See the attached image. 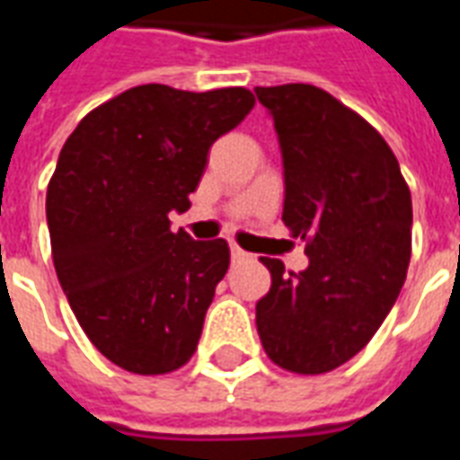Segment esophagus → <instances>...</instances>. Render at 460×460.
<instances>
[{"mask_svg":"<svg viewBox=\"0 0 460 460\" xmlns=\"http://www.w3.org/2000/svg\"><path fill=\"white\" fill-rule=\"evenodd\" d=\"M231 256H234V261H241V259H246L249 253H246L243 249H239L236 243H231Z\"/></svg>","mask_w":460,"mask_h":460,"instance_id":"34e87169","label":"esophagus"}]
</instances>
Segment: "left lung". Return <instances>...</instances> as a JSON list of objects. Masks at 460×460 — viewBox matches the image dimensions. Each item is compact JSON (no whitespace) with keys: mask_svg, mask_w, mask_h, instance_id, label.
<instances>
[{"mask_svg":"<svg viewBox=\"0 0 460 460\" xmlns=\"http://www.w3.org/2000/svg\"><path fill=\"white\" fill-rule=\"evenodd\" d=\"M283 152V224L305 241L308 269L261 259L256 303L266 355L296 375H325L372 340L411 259V191L394 152L359 113L308 84L256 88Z\"/></svg>","mask_w":460,"mask_h":460,"instance_id":"8db88e82","label":"left lung"}]
</instances>
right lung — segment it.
<instances>
[{"instance_id":"obj_1","label":"right lung","mask_w":460,"mask_h":460,"mask_svg":"<svg viewBox=\"0 0 460 460\" xmlns=\"http://www.w3.org/2000/svg\"><path fill=\"white\" fill-rule=\"evenodd\" d=\"M253 103L239 85H135L61 147L46 190L56 276L95 349L132 375L174 372L197 349L229 243L172 231L167 214L190 209L209 147Z\"/></svg>"}]
</instances>
